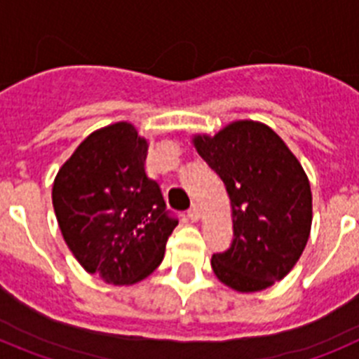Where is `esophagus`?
Wrapping results in <instances>:
<instances>
[{
	"label": "esophagus",
	"mask_w": 359,
	"mask_h": 359,
	"mask_svg": "<svg viewBox=\"0 0 359 359\" xmlns=\"http://www.w3.org/2000/svg\"><path fill=\"white\" fill-rule=\"evenodd\" d=\"M187 215H189L190 221H198V219H199V207H198V205H192V207L187 210Z\"/></svg>",
	"instance_id": "34e87169"
}]
</instances>
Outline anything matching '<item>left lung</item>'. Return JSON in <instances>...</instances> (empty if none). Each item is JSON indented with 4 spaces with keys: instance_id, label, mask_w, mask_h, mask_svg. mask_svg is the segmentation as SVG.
<instances>
[{
    "instance_id": "1",
    "label": "left lung",
    "mask_w": 359,
    "mask_h": 359,
    "mask_svg": "<svg viewBox=\"0 0 359 359\" xmlns=\"http://www.w3.org/2000/svg\"><path fill=\"white\" fill-rule=\"evenodd\" d=\"M194 145L223 180L233 217V241L212 255V269L231 290H266L290 273L309 239L313 199L302 165L277 133L252 120L196 136Z\"/></svg>"
}]
</instances>
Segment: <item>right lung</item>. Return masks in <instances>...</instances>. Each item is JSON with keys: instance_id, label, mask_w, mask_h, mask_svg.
Here are the masks:
<instances>
[{"instance_id": "add662e5", "label": "right lung", "mask_w": 359, "mask_h": 359, "mask_svg": "<svg viewBox=\"0 0 359 359\" xmlns=\"http://www.w3.org/2000/svg\"><path fill=\"white\" fill-rule=\"evenodd\" d=\"M147 142L128 122L91 133L61 167L52 199L68 248L88 273L135 284L163 261L176 215L145 172Z\"/></svg>"}]
</instances>
